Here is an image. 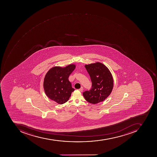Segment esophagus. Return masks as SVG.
Masks as SVG:
<instances>
[{
	"label": "esophagus",
	"instance_id": "obj_1",
	"mask_svg": "<svg viewBox=\"0 0 157 157\" xmlns=\"http://www.w3.org/2000/svg\"><path fill=\"white\" fill-rule=\"evenodd\" d=\"M79 91H81V92H82V91H83V87L82 86L79 89Z\"/></svg>",
	"mask_w": 157,
	"mask_h": 157
}]
</instances>
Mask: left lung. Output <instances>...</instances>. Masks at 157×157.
<instances>
[{
  "label": "left lung",
  "instance_id": "1",
  "mask_svg": "<svg viewBox=\"0 0 157 157\" xmlns=\"http://www.w3.org/2000/svg\"><path fill=\"white\" fill-rule=\"evenodd\" d=\"M85 67L91 78L92 88L83 92L84 98L91 104L102 102L110 95L114 86L110 71L100 63L86 65Z\"/></svg>",
  "mask_w": 157,
  "mask_h": 157
}]
</instances>
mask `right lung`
Listing matches in <instances>:
<instances>
[{"label": "right lung", "mask_w": 157, "mask_h": 157, "mask_svg": "<svg viewBox=\"0 0 157 157\" xmlns=\"http://www.w3.org/2000/svg\"><path fill=\"white\" fill-rule=\"evenodd\" d=\"M75 68L70 64L64 68L54 67L47 72L45 76L43 86L49 98L59 104L66 103L75 89L68 80L70 75Z\"/></svg>", "instance_id": "add662e5"}]
</instances>
